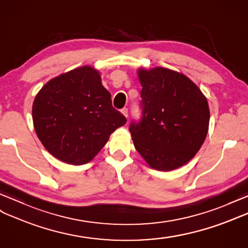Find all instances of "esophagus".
<instances>
[{
	"label": "esophagus",
	"mask_w": 248,
	"mask_h": 248,
	"mask_svg": "<svg viewBox=\"0 0 248 248\" xmlns=\"http://www.w3.org/2000/svg\"><path fill=\"white\" fill-rule=\"evenodd\" d=\"M121 112H122L123 114H124V116L126 117V118H127L128 117V109H127V108H123V109L122 110H121Z\"/></svg>",
	"instance_id": "obj_1"
}]
</instances>
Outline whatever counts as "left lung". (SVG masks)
<instances>
[{
  "label": "left lung",
  "mask_w": 248,
  "mask_h": 248,
  "mask_svg": "<svg viewBox=\"0 0 248 248\" xmlns=\"http://www.w3.org/2000/svg\"><path fill=\"white\" fill-rule=\"evenodd\" d=\"M142 118L129 131L138 153L156 170L186 164L207 136V100L190 78L168 68L139 69Z\"/></svg>",
  "instance_id": "8db88e82"
}]
</instances>
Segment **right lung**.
<instances>
[{
  "label": "right lung",
  "mask_w": 248,
  "mask_h": 248,
  "mask_svg": "<svg viewBox=\"0 0 248 248\" xmlns=\"http://www.w3.org/2000/svg\"><path fill=\"white\" fill-rule=\"evenodd\" d=\"M32 120L47 152L72 165L92 161L112 132L127 121L112 107L100 72L90 66L47 82L35 95Z\"/></svg>",
  "instance_id": "add662e5"
}]
</instances>
